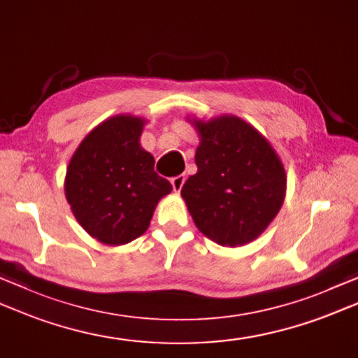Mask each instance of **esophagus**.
<instances>
[{"label":"esophagus","mask_w":358,"mask_h":358,"mask_svg":"<svg viewBox=\"0 0 358 358\" xmlns=\"http://www.w3.org/2000/svg\"><path fill=\"white\" fill-rule=\"evenodd\" d=\"M185 180H186V177H185L183 173H181V175H177V177H173V178L171 180V183H172L173 191L177 192V194H180L181 187H183V185H185Z\"/></svg>","instance_id":"esophagus-1"}]
</instances>
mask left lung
Instances as JSON below:
<instances>
[{
	"mask_svg": "<svg viewBox=\"0 0 358 358\" xmlns=\"http://www.w3.org/2000/svg\"><path fill=\"white\" fill-rule=\"evenodd\" d=\"M187 121L197 130L199 171L181 189L195 227L222 247L261 236L281 209L287 175L270 141L239 116Z\"/></svg>",
	"mask_w": 358,
	"mask_h": 358,
	"instance_id": "1",
	"label": "left lung"
}]
</instances>
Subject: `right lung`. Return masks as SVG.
Masks as SVG:
<instances>
[{
    "mask_svg": "<svg viewBox=\"0 0 358 358\" xmlns=\"http://www.w3.org/2000/svg\"><path fill=\"white\" fill-rule=\"evenodd\" d=\"M147 121L116 115L91 130L69 159L65 197L79 225L110 247L143 236L172 186L139 138Z\"/></svg>",
    "mask_w": 358,
    "mask_h": 358,
    "instance_id": "obj_1",
    "label": "right lung"
}]
</instances>
